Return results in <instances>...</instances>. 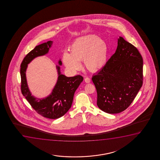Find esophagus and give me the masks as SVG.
<instances>
[{"label":"esophagus","mask_w":160,"mask_h":160,"mask_svg":"<svg viewBox=\"0 0 160 160\" xmlns=\"http://www.w3.org/2000/svg\"><path fill=\"white\" fill-rule=\"evenodd\" d=\"M85 81L86 83H89V82H90V81H91V79H90V78L86 77V78H85Z\"/></svg>","instance_id":"esophagus-1"}]
</instances>
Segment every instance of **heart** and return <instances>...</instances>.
<instances>
[{
	"label": "heart",
	"mask_w": 160,
	"mask_h": 160,
	"mask_svg": "<svg viewBox=\"0 0 160 160\" xmlns=\"http://www.w3.org/2000/svg\"><path fill=\"white\" fill-rule=\"evenodd\" d=\"M70 54L65 52L63 61L69 70L77 71L81 67L80 62L83 61L86 68L97 71L105 66L108 56V46L106 42L97 35H88L75 40L70 48Z\"/></svg>",
	"instance_id": "1"
}]
</instances>
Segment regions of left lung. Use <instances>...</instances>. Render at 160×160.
<instances>
[{
  "instance_id": "1",
  "label": "left lung",
  "mask_w": 160,
  "mask_h": 160,
  "mask_svg": "<svg viewBox=\"0 0 160 160\" xmlns=\"http://www.w3.org/2000/svg\"><path fill=\"white\" fill-rule=\"evenodd\" d=\"M142 68L143 60L138 49L119 37L115 52L92 78L99 108L109 114L126 109L142 86Z\"/></svg>"
}]
</instances>
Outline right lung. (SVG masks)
Segmentation results:
<instances>
[{"label": "right lung", "mask_w": 160, "mask_h": 160, "mask_svg": "<svg viewBox=\"0 0 160 160\" xmlns=\"http://www.w3.org/2000/svg\"><path fill=\"white\" fill-rule=\"evenodd\" d=\"M52 44V42L48 41L35 46L23 58L20 69L21 90L23 96L38 114L46 118L56 119L63 116L70 109L75 92L83 81V78L80 75L67 77L61 74L60 68L57 66L58 78L52 93L42 99H37L31 95L27 84L26 77L27 64L35 57L48 52ZM58 63L61 65V61Z\"/></svg>", "instance_id": "obj_1"}]
</instances>
